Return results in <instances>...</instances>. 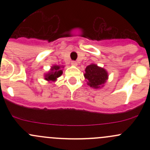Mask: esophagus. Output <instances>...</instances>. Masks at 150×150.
<instances>
[{
    "instance_id": "obj_1",
    "label": "esophagus",
    "mask_w": 150,
    "mask_h": 150,
    "mask_svg": "<svg viewBox=\"0 0 150 150\" xmlns=\"http://www.w3.org/2000/svg\"><path fill=\"white\" fill-rule=\"evenodd\" d=\"M71 64H72V65H73V66H77L78 63H77V62H75V61H72L71 62Z\"/></svg>"
}]
</instances>
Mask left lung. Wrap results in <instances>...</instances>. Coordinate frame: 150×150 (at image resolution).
<instances>
[{"label": "left lung", "instance_id": "left-lung-1", "mask_svg": "<svg viewBox=\"0 0 150 150\" xmlns=\"http://www.w3.org/2000/svg\"><path fill=\"white\" fill-rule=\"evenodd\" d=\"M85 71L86 73L84 76L88 81V85L95 88L100 87L101 85L104 84L108 78L107 71L96 64H90L86 68Z\"/></svg>", "mask_w": 150, "mask_h": 150}]
</instances>
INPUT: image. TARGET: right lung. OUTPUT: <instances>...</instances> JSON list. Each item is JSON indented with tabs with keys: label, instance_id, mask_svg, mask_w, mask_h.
Instances as JSON below:
<instances>
[{
	"label": "right lung",
	"instance_id": "obj_1",
	"mask_svg": "<svg viewBox=\"0 0 150 150\" xmlns=\"http://www.w3.org/2000/svg\"><path fill=\"white\" fill-rule=\"evenodd\" d=\"M62 69H60L59 66L55 65L51 68V72H48V73L46 75L45 79L48 81H55L57 78H59L60 75H62Z\"/></svg>",
	"mask_w": 150,
	"mask_h": 150
}]
</instances>
